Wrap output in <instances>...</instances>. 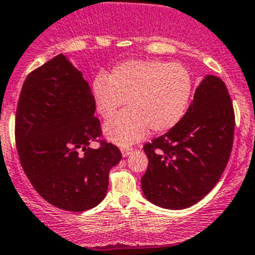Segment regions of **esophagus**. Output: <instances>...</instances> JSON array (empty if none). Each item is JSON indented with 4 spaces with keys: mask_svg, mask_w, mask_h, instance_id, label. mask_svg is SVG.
<instances>
[{
    "mask_svg": "<svg viewBox=\"0 0 255 255\" xmlns=\"http://www.w3.org/2000/svg\"><path fill=\"white\" fill-rule=\"evenodd\" d=\"M132 152H133V148H122V155L125 156V157L129 156Z\"/></svg>",
    "mask_w": 255,
    "mask_h": 255,
    "instance_id": "esophagus-1",
    "label": "esophagus"
}]
</instances>
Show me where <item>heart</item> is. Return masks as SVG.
<instances>
[{
  "mask_svg": "<svg viewBox=\"0 0 255 255\" xmlns=\"http://www.w3.org/2000/svg\"><path fill=\"white\" fill-rule=\"evenodd\" d=\"M98 112L109 119L127 100L125 112L104 125L108 139L127 147L148 133L166 132L185 114L192 95V76L185 66L157 61H129L108 77L93 82Z\"/></svg>",
  "mask_w": 255,
  "mask_h": 255,
  "instance_id": "heart-1",
  "label": "heart"
}]
</instances>
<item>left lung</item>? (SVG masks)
Masks as SVG:
<instances>
[{"label":"left lung","instance_id":"obj_1","mask_svg":"<svg viewBox=\"0 0 255 255\" xmlns=\"http://www.w3.org/2000/svg\"><path fill=\"white\" fill-rule=\"evenodd\" d=\"M235 116L226 85L203 77L180 122L143 146L148 166L141 179L144 197L159 207L183 210L210 193L233 148Z\"/></svg>","mask_w":255,"mask_h":255}]
</instances>
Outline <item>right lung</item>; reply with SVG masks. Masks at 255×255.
Segmentation results:
<instances>
[{"instance_id":"add662e5","label":"right lung","mask_w":255,"mask_h":255,"mask_svg":"<svg viewBox=\"0 0 255 255\" xmlns=\"http://www.w3.org/2000/svg\"><path fill=\"white\" fill-rule=\"evenodd\" d=\"M88 81L65 54L29 73L16 109L20 162L34 189L61 210L98 206L108 190L109 170L122 153L117 146L90 143L102 136Z\"/></svg>"}]
</instances>
